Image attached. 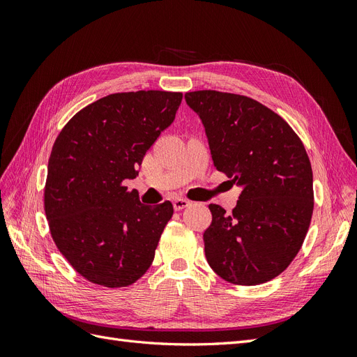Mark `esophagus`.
<instances>
[{
    "label": "esophagus",
    "instance_id": "esophagus-1",
    "mask_svg": "<svg viewBox=\"0 0 357 357\" xmlns=\"http://www.w3.org/2000/svg\"><path fill=\"white\" fill-rule=\"evenodd\" d=\"M172 205H174V210H176V211H180V210H183V208L189 207L190 201L183 199V198H176L174 201H172Z\"/></svg>",
    "mask_w": 357,
    "mask_h": 357
}]
</instances>
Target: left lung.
<instances>
[{"label": "left lung", "mask_w": 357, "mask_h": 357, "mask_svg": "<svg viewBox=\"0 0 357 357\" xmlns=\"http://www.w3.org/2000/svg\"><path fill=\"white\" fill-rule=\"evenodd\" d=\"M208 139L213 164L243 192L232 214L210 204L204 250L234 284L266 283L294 261L310 228L314 195L305 147L283 117L248 96L185 93Z\"/></svg>", "instance_id": "1"}]
</instances>
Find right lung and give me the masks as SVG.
Here are the masks:
<instances>
[{"label": "right lung", "instance_id": "add662e5", "mask_svg": "<svg viewBox=\"0 0 357 357\" xmlns=\"http://www.w3.org/2000/svg\"><path fill=\"white\" fill-rule=\"evenodd\" d=\"M183 95L112 93L63 126L52 149L45 211L52 238L82 277L105 287L135 283L155 259L172 204L139 202L125 180L177 113Z\"/></svg>", "mask_w": 357, "mask_h": 357}]
</instances>
